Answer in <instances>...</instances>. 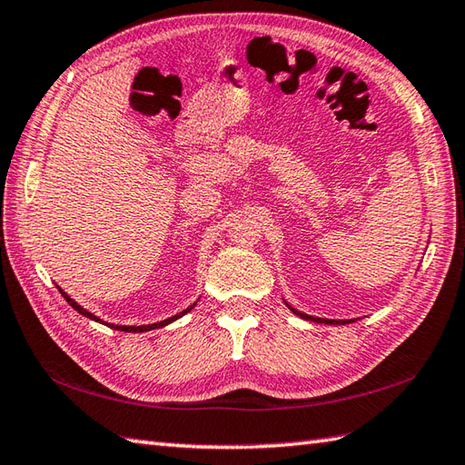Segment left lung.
Returning a JSON list of instances; mask_svg holds the SVG:
<instances>
[{
    "instance_id": "obj_1",
    "label": "left lung",
    "mask_w": 465,
    "mask_h": 465,
    "mask_svg": "<svg viewBox=\"0 0 465 465\" xmlns=\"http://www.w3.org/2000/svg\"><path fill=\"white\" fill-rule=\"evenodd\" d=\"M285 305H288V308L295 313V315H300V318H303V320H312V322H318V323H348V322H351V320H323V318H313V315H308V313H302V312H298L295 308H292V305L285 302Z\"/></svg>"
}]
</instances>
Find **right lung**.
Segmentation results:
<instances>
[{
	"instance_id": "obj_1",
	"label": "right lung",
	"mask_w": 465,
	"mask_h": 465,
	"mask_svg": "<svg viewBox=\"0 0 465 465\" xmlns=\"http://www.w3.org/2000/svg\"><path fill=\"white\" fill-rule=\"evenodd\" d=\"M59 292H62V295L65 298V302L72 305V308L77 312V313H82V315H85V318H90V320H94V322H100V323H104L100 318H97V315H94L92 312H87V310H84L80 303L77 302H74L72 298H69V295L62 290V288H57ZM195 308V303H192L190 308H185L183 312H180V313H175V315H172V318H167V320H162V322H155V323H147V325H115V323H105L107 328H114V330H120V331H132V333H142V331H152V330H157V328H163V325H167V323H172V322H175V320H180L182 315H185L187 312H192Z\"/></svg>"
}]
</instances>
